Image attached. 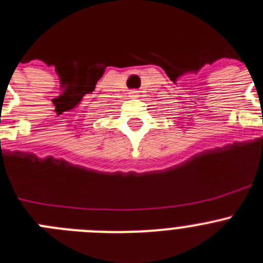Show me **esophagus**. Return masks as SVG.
Wrapping results in <instances>:
<instances>
[{"label":"esophagus","mask_w":263,"mask_h":263,"mask_svg":"<svg viewBox=\"0 0 263 263\" xmlns=\"http://www.w3.org/2000/svg\"><path fill=\"white\" fill-rule=\"evenodd\" d=\"M129 94H131V97H137V94H139V91H137V90H132Z\"/></svg>","instance_id":"1"}]
</instances>
